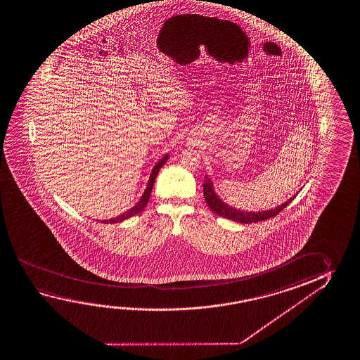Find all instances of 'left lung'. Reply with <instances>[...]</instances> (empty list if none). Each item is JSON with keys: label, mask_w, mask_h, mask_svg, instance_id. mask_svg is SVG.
I'll return each instance as SVG.
<instances>
[{"label": "left lung", "mask_w": 360, "mask_h": 360, "mask_svg": "<svg viewBox=\"0 0 360 360\" xmlns=\"http://www.w3.org/2000/svg\"><path fill=\"white\" fill-rule=\"evenodd\" d=\"M203 195H205L207 206L210 207V210L212 212L221 216V217L229 218V219H232L235 222H240V224H254V222H259V221H265V219L275 217L276 214L283 211V208L289 206L295 197L297 195H292L289 200H286L285 203L277 206L274 210L261 211V212L259 211V212H245V211L237 210V208H233V207L229 206L227 203H224V200H221L214 193L213 183L208 177H207L206 182L203 183Z\"/></svg>", "instance_id": "left-lung-1"}]
</instances>
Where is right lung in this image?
<instances>
[{
  "mask_svg": "<svg viewBox=\"0 0 360 360\" xmlns=\"http://www.w3.org/2000/svg\"><path fill=\"white\" fill-rule=\"evenodd\" d=\"M167 160H168V154H165V157H163L157 165H154L152 174H150V177H149L147 188L144 191V193H143L141 200L136 203V206L133 207V208H130L127 212H124L123 214H120L118 217L110 218V219H103L101 222H103V224H118V222H123L125 219H128V218L133 217V216H136L138 213L142 212L143 210L147 206L148 200H149V197H150V193H152L154 182H155V178H157V174H158V172H160V168H162L165 162H167Z\"/></svg>",
  "mask_w": 360,
  "mask_h": 360,
  "instance_id": "1",
  "label": "right lung"
}]
</instances>
